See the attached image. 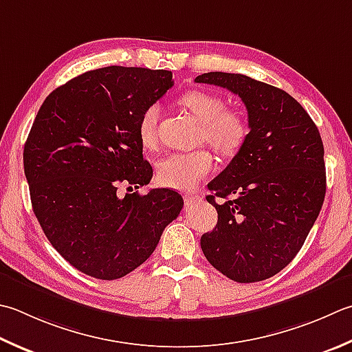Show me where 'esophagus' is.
Returning a JSON list of instances; mask_svg holds the SVG:
<instances>
[{"label": "esophagus", "instance_id": "obj_1", "mask_svg": "<svg viewBox=\"0 0 352 352\" xmlns=\"http://www.w3.org/2000/svg\"><path fill=\"white\" fill-rule=\"evenodd\" d=\"M198 199H199L198 195H194V194H184V203H186V204H192V203L198 201Z\"/></svg>", "mask_w": 352, "mask_h": 352}]
</instances>
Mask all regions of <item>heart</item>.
I'll return each mask as SVG.
<instances>
[{"instance_id": "b5f03b06", "label": "heart", "mask_w": 352, "mask_h": 352, "mask_svg": "<svg viewBox=\"0 0 352 352\" xmlns=\"http://www.w3.org/2000/svg\"><path fill=\"white\" fill-rule=\"evenodd\" d=\"M180 105L203 122L199 134L201 142L224 157L235 155L249 137V123L243 114L226 108V102L219 96L190 89L180 96ZM160 107L151 103L143 109L139 119V139L144 148H153L157 142V123ZM213 169V157L209 151L199 149L192 153H174L158 163L157 180L170 189L189 190L203 180Z\"/></svg>"}]
</instances>
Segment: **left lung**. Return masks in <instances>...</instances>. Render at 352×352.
Returning a JSON list of instances; mask_svg holds the SVG:
<instances>
[{"mask_svg":"<svg viewBox=\"0 0 352 352\" xmlns=\"http://www.w3.org/2000/svg\"><path fill=\"white\" fill-rule=\"evenodd\" d=\"M195 82L238 94L250 128L243 148L208 184L218 223L201 236L203 253L239 284L268 279L294 259L322 209L327 175L319 129L284 89L249 76L210 72Z\"/></svg>","mask_w":352,"mask_h":352,"instance_id":"1","label":"left lung"}]
</instances>
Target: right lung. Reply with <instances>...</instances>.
<instances>
[{
	"instance_id": "add662e5",
	"label": "right lung",
	"mask_w": 352,
	"mask_h": 352,
	"mask_svg": "<svg viewBox=\"0 0 352 352\" xmlns=\"http://www.w3.org/2000/svg\"><path fill=\"white\" fill-rule=\"evenodd\" d=\"M174 85L168 70L111 65L47 96L24 144L33 212L47 239L79 272L123 278L146 261L183 209L175 190L117 195L146 186L137 126L143 109Z\"/></svg>"
}]
</instances>
